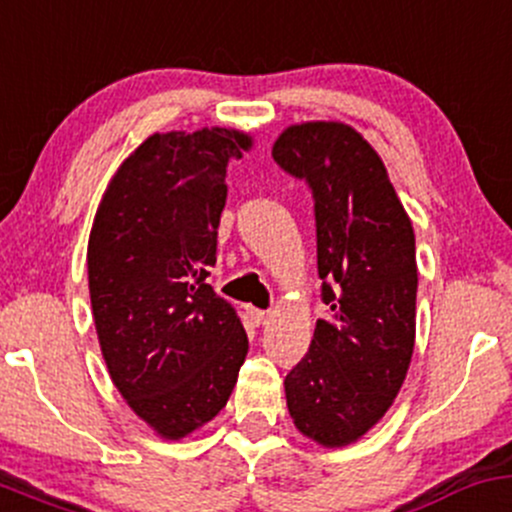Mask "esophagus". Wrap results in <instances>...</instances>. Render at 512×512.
<instances>
[{
  "label": "esophagus",
  "mask_w": 512,
  "mask_h": 512,
  "mask_svg": "<svg viewBox=\"0 0 512 512\" xmlns=\"http://www.w3.org/2000/svg\"><path fill=\"white\" fill-rule=\"evenodd\" d=\"M246 317H249L251 320V324H263L266 322V317H268V312H263V310H256V307H246Z\"/></svg>",
  "instance_id": "esophagus-1"
}]
</instances>
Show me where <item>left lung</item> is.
Wrapping results in <instances>:
<instances>
[{
    "label": "left lung",
    "mask_w": 512,
    "mask_h": 512,
    "mask_svg": "<svg viewBox=\"0 0 512 512\" xmlns=\"http://www.w3.org/2000/svg\"><path fill=\"white\" fill-rule=\"evenodd\" d=\"M273 158L315 197L317 271L332 317L317 320L305 359L285 376L298 432L349 447L381 422L415 349V232L381 156L354 126L302 122Z\"/></svg>",
    "instance_id": "left-lung-1"
}]
</instances>
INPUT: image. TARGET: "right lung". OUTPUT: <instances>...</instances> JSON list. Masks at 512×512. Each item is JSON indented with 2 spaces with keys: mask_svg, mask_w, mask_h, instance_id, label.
I'll list each match as a JSON object with an SVG mask.
<instances>
[{
  "mask_svg": "<svg viewBox=\"0 0 512 512\" xmlns=\"http://www.w3.org/2000/svg\"><path fill=\"white\" fill-rule=\"evenodd\" d=\"M251 146L227 126L151 134L112 175L92 222L87 280L104 364L126 405L170 442L227 405L249 351L241 317L205 278L227 163Z\"/></svg>",
  "mask_w": 512,
  "mask_h": 512,
  "instance_id": "obj_1",
  "label": "right lung"
}]
</instances>
